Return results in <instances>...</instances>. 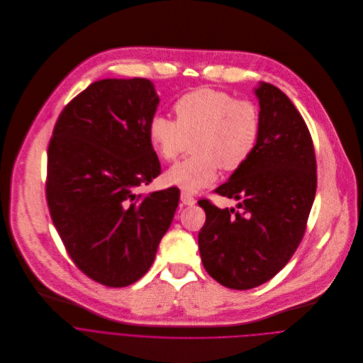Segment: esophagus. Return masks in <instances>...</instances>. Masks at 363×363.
Returning a JSON list of instances; mask_svg holds the SVG:
<instances>
[{"label":"esophagus","instance_id":"obj_1","mask_svg":"<svg viewBox=\"0 0 363 363\" xmlns=\"http://www.w3.org/2000/svg\"><path fill=\"white\" fill-rule=\"evenodd\" d=\"M181 202L186 206H194L196 203V199L188 192H181Z\"/></svg>","mask_w":363,"mask_h":363}]
</instances>
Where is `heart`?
Returning <instances> with one entry per match:
<instances>
[{
    "label": "heart",
    "mask_w": 363,
    "mask_h": 363,
    "mask_svg": "<svg viewBox=\"0 0 363 363\" xmlns=\"http://www.w3.org/2000/svg\"><path fill=\"white\" fill-rule=\"evenodd\" d=\"M174 111L175 121L155 113L148 123L150 144L161 160H177L188 143L194 152L167 171V185L191 194L199 192L218 179L219 167L235 171L257 148L261 115L251 101L202 88L182 95Z\"/></svg>",
    "instance_id": "heart-1"
}]
</instances>
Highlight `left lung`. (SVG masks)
Returning a JSON list of instances; mask_svg holds the SVG:
<instances>
[{
  "label": "left lung",
  "instance_id": "left-lung-1",
  "mask_svg": "<svg viewBox=\"0 0 363 363\" xmlns=\"http://www.w3.org/2000/svg\"><path fill=\"white\" fill-rule=\"evenodd\" d=\"M261 134L250 160L215 189L240 201L239 211L199 201L206 220L198 235L206 272L245 291L272 279L305 233L316 192V158L303 118L275 85L259 82Z\"/></svg>",
  "mask_w": 363,
  "mask_h": 363
}]
</instances>
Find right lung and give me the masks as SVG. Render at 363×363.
Wrapping results in <instances>:
<instances>
[{"instance_id":"add662e5","label":"right lung","mask_w":363,"mask_h":363,"mask_svg":"<svg viewBox=\"0 0 363 363\" xmlns=\"http://www.w3.org/2000/svg\"><path fill=\"white\" fill-rule=\"evenodd\" d=\"M158 104L150 79L96 81L62 109L48 145L52 222L74 264L105 286L148 272L179 202L177 188L134 192L161 174L148 140Z\"/></svg>"}]
</instances>
